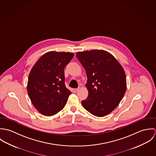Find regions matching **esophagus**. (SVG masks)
<instances>
[{
  "label": "esophagus",
  "mask_w": 156,
  "mask_h": 156,
  "mask_svg": "<svg viewBox=\"0 0 156 156\" xmlns=\"http://www.w3.org/2000/svg\"><path fill=\"white\" fill-rule=\"evenodd\" d=\"M79 88H75V89H73V92H74V93H76V92H77L79 90Z\"/></svg>",
  "instance_id": "obj_1"
}]
</instances>
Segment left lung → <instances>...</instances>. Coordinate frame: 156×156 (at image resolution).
I'll list each match as a JSON object with an SVG mask.
<instances>
[{"label": "left lung", "instance_id": "1", "mask_svg": "<svg viewBox=\"0 0 156 156\" xmlns=\"http://www.w3.org/2000/svg\"><path fill=\"white\" fill-rule=\"evenodd\" d=\"M76 56L87 75L88 96L83 108L98 117L105 116L119 104L127 88L123 68L110 53L103 50L79 51Z\"/></svg>", "mask_w": 156, "mask_h": 156}]
</instances>
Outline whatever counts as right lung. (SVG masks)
Listing matches in <instances>:
<instances>
[{
	"mask_svg": "<svg viewBox=\"0 0 156 156\" xmlns=\"http://www.w3.org/2000/svg\"><path fill=\"white\" fill-rule=\"evenodd\" d=\"M73 56L69 52L48 51L32 67L27 93L34 107L43 115H55L64 108L71 94L65 85L64 68Z\"/></svg>",
	"mask_w": 156,
	"mask_h": 156,
	"instance_id": "right-lung-1",
	"label": "right lung"
}]
</instances>
